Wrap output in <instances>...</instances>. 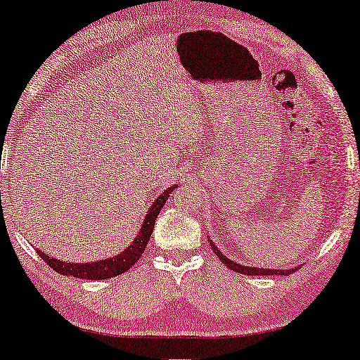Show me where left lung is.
Instances as JSON below:
<instances>
[{
    "label": "left lung",
    "mask_w": 360,
    "mask_h": 360,
    "mask_svg": "<svg viewBox=\"0 0 360 360\" xmlns=\"http://www.w3.org/2000/svg\"><path fill=\"white\" fill-rule=\"evenodd\" d=\"M210 243V240H209ZM212 245V250L215 252V255L220 258V260L225 263V266H228L229 269L236 271V273H240V274H247V276H274V274H279V276H284V274H288V273H293V271H297L295 268L288 269V271H282V269H260V268H250V266H243V264H238L229 260V258L223 257V253L217 249V247L214 245V243H210Z\"/></svg>",
    "instance_id": "1"
}]
</instances>
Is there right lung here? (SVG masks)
<instances>
[{
    "label": "right lung",
    "mask_w": 360,
    "mask_h": 360,
    "mask_svg": "<svg viewBox=\"0 0 360 360\" xmlns=\"http://www.w3.org/2000/svg\"><path fill=\"white\" fill-rule=\"evenodd\" d=\"M174 190L175 186L167 188L161 196L156 198V201L150 205V210L146 212L143 225H141L137 238H135L134 243L129 245L124 252L120 253V255L108 258V260H100L94 263H65L60 260H56V258L44 255L41 250H38V255L43 258V260L49 264L56 273L62 276H73V278H78V279L102 281V279H110V278H115V276L126 273V271L131 269L134 266V263L143 255L146 244H148L150 236L153 233V228H155V221L158 219L159 212H161L162 205L166 204L170 193Z\"/></svg>",
    "instance_id": "obj_1"
}]
</instances>
